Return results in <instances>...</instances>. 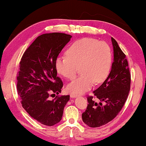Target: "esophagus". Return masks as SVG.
<instances>
[{
  "instance_id": "34e87169",
  "label": "esophagus",
  "mask_w": 146,
  "mask_h": 146,
  "mask_svg": "<svg viewBox=\"0 0 146 146\" xmlns=\"http://www.w3.org/2000/svg\"><path fill=\"white\" fill-rule=\"evenodd\" d=\"M78 96H79V95L77 94H70V97L72 98H76Z\"/></svg>"
}]
</instances>
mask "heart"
I'll return each instance as SVG.
<instances>
[{"instance_id": "heart-1", "label": "heart", "mask_w": 146, "mask_h": 146, "mask_svg": "<svg viewBox=\"0 0 146 146\" xmlns=\"http://www.w3.org/2000/svg\"><path fill=\"white\" fill-rule=\"evenodd\" d=\"M112 52L106 42L84 38L74 42L66 56L56 59V70L66 78H75L80 69L82 75L68 85L70 92L82 94L106 80L112 65Z\"/></svg>"}]
</instances>
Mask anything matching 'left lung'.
Wrapping results in <instances>:
<instances>
[{
    "label": "left lung",
    "instance_id": "1",
    "mask_svg": "<svg viewBox=\"0 0 146 146\" xmlns=\"http://www.w3.org/2000/svg\"><path fill=\"white\" fill-rule=\"evenodd\" d=\"M113 62L108 76L102 84L87 97L88 102L82 117L91 127L105 125L116 117L124 105L130 90L131 74L126 56L111 37Z\"/></svg>",
    "mask_w": 146,
    "mask_h": 146
}]
</instances>
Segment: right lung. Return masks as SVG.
<instances>
[{"label":"right lung","instance_id":"right-lung-1","mask_svg":"<svg viewBox=\"0 0 146 146\" xmlns=\"http://www.w3.org/2000/svg\"><path fill=\"white\" fill-rule=\"evenodd\" d=\"M72 36L64 33L44 34L26 50L20 62L17 92L23 108L42 124L52 126L61 120L70 96H56L63 82L57 76L55 61Z\"/></svg>","mask_w":146,"mask_h":146}]
</instances>
